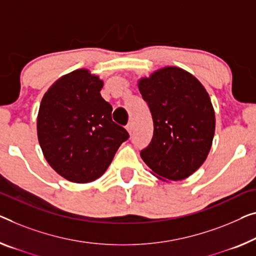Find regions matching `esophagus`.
<instances>
[{"mask_svg":"<svg viewBox=\"0 0 256 256\" xmlns=\"http://www.w3.org/2000/svg\"><path fill=\"white\" fill-rule=\"evenodd\" d=\"M126 130H128V132L130 133V136L132 134V131H133V125H132V123H128V125H126Z\"/></svg>","mask_w":256,"mask_h":256,"instance_id":"obj_1","label":"esophagus"}]
</instances>
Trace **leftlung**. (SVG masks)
<instances>
[{
    "mask_svg": "<svg viewBox=\"0 0 256 256\" xmlns=\"http://www.w3.org/2000/svg\"><path fill=\"white\" fill-rule=\"evenodd\" d=\"M138 87L154 123V134L141 158L161 180L190 177L204 164L215 134V112L207 90L177 66L140 78Z\"/></svg>",
    "mask_w": 256,
    "mask_h": 256,
    "instance_id": "obj_1",
    "label": "left lung"
}]
</instances>
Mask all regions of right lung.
Segmentation results:
<instances>
[{
	"instance_id": "obj_1",
	"label": "right lung",
	"mask_w": 256,
	"mask_h": 256,
	"mask_svg": "<svg viewBox=\"0 0 256 256\" xmlns=\"http://www.w3.org/2000/svg\"><path fill=\"white\" fill-rule=\"evenodd\" d=\"M102 87L98 76L78 68L57 79L41 100L38 140L48 164L68 182L100 178L128 139L126 130L112 122Z\"/></svg>"
}]
</instances>
